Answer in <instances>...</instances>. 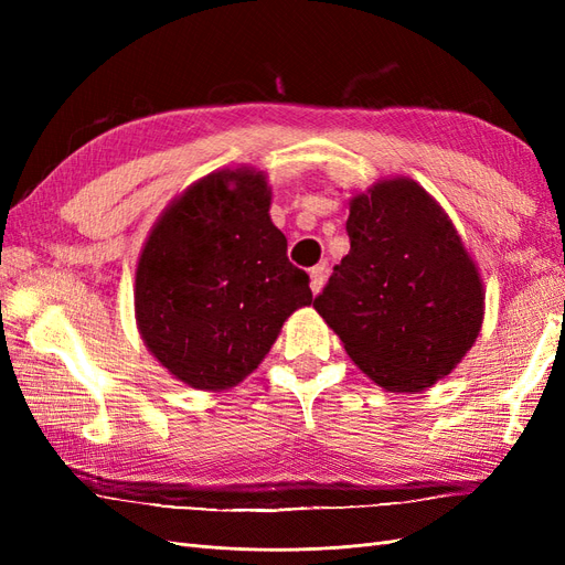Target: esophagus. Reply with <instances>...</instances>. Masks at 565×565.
Returning <instances> with one entry per match:
<instances>
[{
    "label": "esophagus",
    "mask_w": 565,
    "mask_h": 565,
    "mask_svg": "<svg viewBox=\"0 0 565 565\" xmlns=\"http://www.w3.org/2000/svg\"><path fill=\"white\" fill-rule=\"evenodd\" d=\"M309 278H311V292L318 295L324 285V278H328V270H324V266H313L309 270Z\"/></svg>",
    "instance_id": "obj_1"
}]
</instances>
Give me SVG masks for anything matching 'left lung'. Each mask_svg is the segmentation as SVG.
Here are the masks:
<instances>
[{
  "mask_svg": "<svg viewBox=\"0 0 565 565\" xmlns=\"http://www.w3.org/2000/svg\"><path fill=\"white\" fill-rule=\"evenodd\" d=\"M347 233L351 249L316 311L374 384H436L483 322V285L452 221L415 181L388 179L351 200Z\"/></svg>",
  "mask_w": 565,
  "mask_h": 565,
  "instance_id": "8db88e82",
  "label": "left lung"
}]
</instances>
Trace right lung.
Returning <instances> with one entry per match:
<instances>
[{"label": "right lung", "mask_w": 565, "mask_h": 565, "mask_svg": "<svg viewBox=\"0 0 565 565\" xmlns=\"http://www.w3.org/2000/svg\"><path fill=\"white\" fill-rule=\"evenodd\" d=\"M268 207L262 172L224 169L188 188L148 235L136 320L150 353L188 386L243 382L282 322L313 301Z\"/></svg>", "instance_id": "add662e5"}]
</instances>
